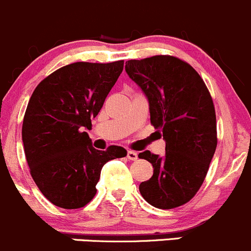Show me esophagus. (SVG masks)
I'll list each match as a JSON object with an SVG mask.
<instances>
[{
	"instance_id": "obj_1",
	"label": "esophagus",
	"mask_w": 251,
	"mask_h": 251,
	"mask_svg": "<svg viewBox=\"0 0 251 251\" xmlns=\"http://www.w3.org/2000/svg\"><path fill=\"white\" fill-rule=\"evenodd\" d=\"M126 158L130 159V161H136L138 159V153L134 151H128L126 152Z\"/></svg>"
}]
</instances>
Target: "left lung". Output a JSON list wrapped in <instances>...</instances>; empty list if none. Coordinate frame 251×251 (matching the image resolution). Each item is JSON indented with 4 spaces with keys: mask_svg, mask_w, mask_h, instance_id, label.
I'll return each instance as SVG.
<instances>
[{
    "mask_svg": "<svg viewBox=\"0 0 251 251\" xmlns=\"http://www.w3.org/2000/svg\"><path fill=\"white\" fill-rule=\"evenodd\" d=\"M128 76L149 100L150 120L165 140V153H139L153 175L139 186L147 203L173 209L195 197L215 153L216 116L208 88L190 64L172 55L126 63Z\"/></svg>",
    "mask_w": 251,
    "mask_h": 251,
    "instance_id": "8db88e82",
    "label": "left lung"
}]
</instances>
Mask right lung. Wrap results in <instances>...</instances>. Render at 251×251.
Masks as SVG:
<instances>
[{
  "instance_id": "1",
  "label": "right lung",
  "mask_w": 251,
  "mask_h": 251,
  "mask_svg": "<svg viewBox=\"0 0 251 251\" xmlns=\"http://www.w3.org/2000/svg\"><path fill=\"white\" fill-rule=\"evenodd\" d=\"M125 61L63 66L33 90L23 122L30 174L54 205L78 209L94 198L106 162L126 156L121 146L99 151L84 129L92 128Z\"/></svg>"
}]
</instances>
